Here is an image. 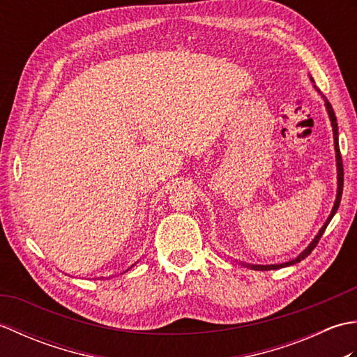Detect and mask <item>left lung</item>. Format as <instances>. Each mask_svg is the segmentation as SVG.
I'll use <instances>...</instances> for the list:
<instances>
[{"label":"left lung","instance_id":"obj_1","mask_svg":"<svg viewBox=\"0 0 357 357\" xmlns=\"http://www.w3.org/2000/svg\"><path fill=\"white\" fill-rule=\"evenodd\" d=\"M322 98L325 100V107H327V112H328V116L331 119V127H333V136H335V150H336V161H337V196H336V201H335V207H333L331 210V215L328 216L327 222L324 224L322 229L319 230V233L316 234V238L313 239L312 244H310L304 252H302L298 257H296L294 261H290V262H285V264H280V265H252V268L255 270H271V268H279V267H287V265H293L296 262H301L302 259H305V257L313 252L314 247L317 245V242H319V239L322 238V234L325 231V229H327V225L330 224L331 218L335 216V213L339 208V204H340V198H342V190H344V164H342V156H340V150H339V141H337V123H336V115H335V110H333L331 104L328 102L327 98H325L322 95Z\"/></svg>","mask_w":357,"mask_h":357}]
</instances>
